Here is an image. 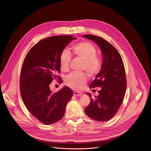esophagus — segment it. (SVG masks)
<instances>
[{
    "label": "esophagus",
    "instance_id": "1",
    "mask_svg": "<svg viewBox=\"0 0 151 151\" xmlns=\"http://www.w3.org/2000/svg\"><path fill=\"white\" fill-rule=\"evenodd\" d=\"M73 94L75 96H81L82 93L81 92H77V91H75L73 92Z\"/></svg>",
    "mask_w": 151,
    "mask_h": 151
}]
</instances>
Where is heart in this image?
Wrapping results in <instances>:
<instances>
[{
  "mask_svg": "<svg viewBox=\"0 0 151 151\" xmlns=\"http://www.w3.org/2000/svg\"><path fill=\"white\" fill-rule=\"evenodd\" d=\"M72 54L83 61V69L90 76H94L100 72L102 61L97 56V50L93 44L89 42H81L73 45L71 47ZM71 55L68 51L63 50L59 56V64L63 71L69 70ZM86 81V75L83 73H71L65 79V84L74 89H81L85 86Z\"/></svg>",
  "mask_w": 151,
  "mask_h": 151,
  "instance_id": "b5f03b06",
  "label": "heart"
}]
</instances>
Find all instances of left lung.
Listing matches in <instances>:
<instances>
[{
	"label": "left lung",
	"instance_id": "1",
	"mask_svg": "<svg viewBox=\"0 0 151 151\" xmlns=\"http://www.w3.org/2000/svg\"><path fill=\"white\" fill-rule=\"evenodd\" d=\"M83 37L94 41L100 47L102 65L100 72L90 85L91 88L101 87L99 95L91 97L85 113L94 121L105 122L111 119L122 105L126 93L127 81L122 57L111 43L99 36L85 35Z\"/></svg>",
	"mask_w": 151,
	"mask_h": 151
}]
</instances>
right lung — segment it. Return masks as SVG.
Returning a JSON list of instances; mask_svg holds the SVG:
<instances>
[{
    "label": "right lung",
    "mask_w": 151,
    "mask_h": 151,
    "mask_svg": "<svg viewBox=\"0 0 151 151\" xmlns=\"http://www.w3.org/2000/svg\"><path fill=\"white\" fill-rule=\"evenodd\" d=\"M76 40L72 36H56L40 40L27 53L22 65L20 90L22 99L30 113L45 124H52L65 115L73 91L68 86L52 93L53 79L61 80L59 56Z\"/></svg>",
    "instance_id": "add662e5"
}]
</instances>
